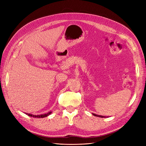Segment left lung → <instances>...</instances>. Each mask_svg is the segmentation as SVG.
Listing matches in <instances>:
<instances>
[{
	"instance_id": "left-lung-1",
	"label": "left lung",
	"mask_w": 146,
	"mask_h": 146,
	"mask_svg": "<svg viewBox=\"0 0 146 146\" xmlns=\"http://www.w3.org/2000/svg\"><path fill=\"white\" fill-rule=\"evenodd\" d=\"M93 115L95 116H97V117H104V116H102V115H96L95 113H93Z\"/></svg>"
}]
</instances>
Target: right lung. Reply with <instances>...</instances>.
Returning <instances> with one entry per match:
<instances>
[{
  "mask_svg": "<svg viewBox=\"0 0 146 146\" xmlns=\"http://www.w3.org/2000/svg\"><path fill=\"white\" fill-rule=\"evenodd\" d=\"M51 113V111H50V112H49L48 113H46V114H42V115H32V114H27L30 117H36V118H43V117H47L48 116L49 114Z\"/></svg>",
  "mask_w": 146,
  "mask_h": 146,
  "instance_id": "obj_1",
  "label": "right lung"
}]
</instances>
